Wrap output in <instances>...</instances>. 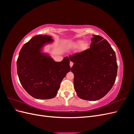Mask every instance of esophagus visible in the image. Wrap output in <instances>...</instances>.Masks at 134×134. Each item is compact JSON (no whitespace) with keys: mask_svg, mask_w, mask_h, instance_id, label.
<instances>
[{"mask_svg":"<svg viewBox=\"0 0 134 134\" xmlns=\"http://www.w3.org/2000/svg\"><path fill=\"white\" fill-rule=\"evenodd\" d=\"M73 63L72 62H70V67H72V65H73Z\"/></svg>","mask_w":134,"mask_h":134,"instance_id":"1","label":"esophagus"}]
</instances>
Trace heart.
<instances>
[{
  "mask_svg": "<svg viewBox=\"0 0 134 134\" xmlns=\"http://www.w3.org/2000/svg\"><path fill=\"white\" fill-rule=\"evenodd\" d=\"M75 45L76 46L81 45V48H82V49H86L88 46V43L86 41L83 42L82 40H78V41H77L76 42Z\"/></svg>",
  "mask_w": 134,
  "mask_h": 134,
  "instance_id": "heart-1",
  "label": "heart"
}]
</instances>
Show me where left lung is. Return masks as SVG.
Listing matches in <instances>:
<instances>
[{
	"instance_id": "obj_1",
	"label": "left lung",
	"mask_w": 134,
	"mask_h": 134,
	"mask_svg": "<svg viewBox=\"0 0 134 134\" xmlns=\"http://www.w3.org/2000/svg\"><path fill=\"white\" fill-rule=\"evenodd\" d=\"M90 48L69 56L73 66L74 85L80 98L97 100L102 98L114 84L117 72L116 54L106 40L92 35Z\"/></svg>"
}]
</instances>
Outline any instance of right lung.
Here are the masks:
<instances>
[{
    "label": "right lung",
    "instance_id": "right-lung-1",
    "mask_svg": "<svg viewBox=\"0 0 134 134\" xmlns=\"http://www.w3.org/2000/svg\"><path fill=\"white\" fill-rule=\"evenodd\" d=\"M53 41L51 36L37 35L24 44L19 52L17 68L20 83L35 98L55 97L62 80L71 70L67 56L62 62H56L43 52L44 46Z\"/></svg>",
    "mask_w": 134,
    "mask_h": 134
}]
</instances>
